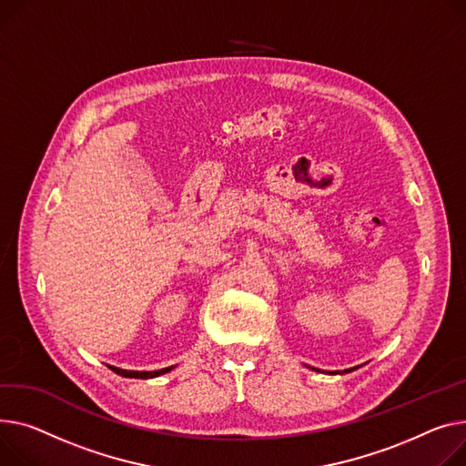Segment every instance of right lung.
Wrapping results in <instances>:
<instances>
[{
  "mask_svg": "<svg viewBox=\"0 0 466 466\" xmlns=\"http://www.w3.org/2000/svg\"><path fill=\"white\" fill-rule=\"evenodd\" d=\"M116 375H121V377H127V379H153V377H159V375H165L168 373V370H172V367H165V369H159V370H126V369H117V367H112L108 365Z\"/></svg>",
  "mask_w": 466,
  "mask_h": 466,
  "instance_id": "right-lung-1",
  "label": "right lung"
}]
</instances>
